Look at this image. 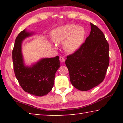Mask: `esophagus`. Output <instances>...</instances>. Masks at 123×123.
Segmentation results:
<instances>
[{
	"instance_id": "obj_1",
	"label": "esophagus",
	"mask_w": 123,
	"mask_h": 123,
	"mask_svg": "<svg viewBox=\"0 0 123 123\" xmlns=\"http://www.w3.org/2000/svg\"><path fill=\"white\" fill-rule=\"evenodd\" d=\"M60 61L61 62H64V61H65V59H64V57L61 56V57H60Z\"/></svg>"
}]
</instances>
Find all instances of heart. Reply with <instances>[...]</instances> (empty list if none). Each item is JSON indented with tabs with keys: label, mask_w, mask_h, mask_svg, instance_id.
Here are the masks:
<instances>
[{
	"label": "heart",
	"mask_w": 123,
	"mask_h": 123,
	"mask_svg": "<svg viewBox=\"0 0 123 123\" xmlns=\"http://www.w3.org/2000/svg\"><path fill=\"white\" fill-rule=\"evenodd\" d=\"M86 30L82 26L70 24L59 27L51 32L52 40L56 44L64 43L66 53L72 54L79 49L85 40Z\"/></svg>",
	"instance_id": "obj_1"
}]
</instances>
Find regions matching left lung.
Returning a JSON list of instances; mask_svg holds the SVG:
<instances>
[{
    "mask_svg": "<svg viewBox=\"0 0 123 123\" xmlns=\"http://www.w3.org/2000/svg\"><path fill=\"white\" fill-rule=\"evenodd\" d=\"M91 27L85 42L65 61L72 85L83 91L103 82L109 65V43L100 29L92 23Z\"/></svg>",
    "mask_w": 123,
    "mask_h": 123,
    "instance_id": "obj_1",
    "label": "left lung"
}]
</instances>
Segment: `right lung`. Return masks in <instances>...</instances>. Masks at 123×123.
Listing matches in <instances>:
<instances>
[{"mask_svg":"<svg viewBox=\"0 0 123 123\" xmlns=\"http://www.w3.org/2000/svg\"><path fill=\"white\" fill-rule=\"evenodd\" d=\"M32 32L25 29L16 37L12 51L13 69L17 79L26 92L42 97L50 92L54 86L56 72L60 67L59 57L42 59L31 66L24 64L22 53V41Z\"/></svg>","mask_w":123,"mask_h":123,"instance_id":"obj_1","label":"right lung"}]
</instances>
